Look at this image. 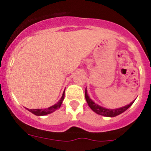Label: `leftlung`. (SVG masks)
I'll use <instances>...</instances> for the list:
<instances>
[{"label":"left lung","instance_id":"obj_1","mask_svg":"<svg viewBox=\"0 0 151 151\" xmlns=\"http://www.w3.org/2000/svg\"><path fill=\"white\" fill-rule=\"evenodd\" d=\"M85 99H86V101H87L88 105L89 106V107L92 109L94 112H96L98 114L103 115V116H106V117H115V116H117V115L121 114L122 113L124 112L125 110L129 108L132 105V103H131L129 105L125 106L124 107H121L118 108V109H114V110H111V109H106L104 107H102L100 106L97 105L96 103L92 100V99H90L89 96H88L87 93V90L85 88Z\"/></svg>","mask_w":151,"mask_h":151}]
</instances>
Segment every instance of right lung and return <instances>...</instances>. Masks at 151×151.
<instances>
[{
  "label": "right lung",
  "instance_id": "add662e5",
  "mask_svg": "<svg viewBox=\"0 0 151 151\" xmlns=\"http://www.w3.org/2000/svg\"><path fill=\"white\" fill-rule=\"evenodd\" d=\"M64 92L63 94V96L62 98L60 99V100L56 103V104H55V105L52 106L50 107L47 108V109H34V110H29V109H27V110H29V112L33 113L34 114L37 115V116H43V115H46V114H51V113L54 112L55 110H56L57 109H59L60 106H61V104L63 103V100L64 99Z\"/></svg>",
  "mask_w": 151,
  "mask_h": 151
}]
</instances>
